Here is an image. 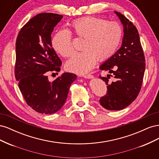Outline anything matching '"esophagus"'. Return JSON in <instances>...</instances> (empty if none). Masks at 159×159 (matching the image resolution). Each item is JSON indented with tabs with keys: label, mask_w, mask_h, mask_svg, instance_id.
Listing matches in <instances>:
<instances>
[{
	"label": "esophagus",
	"mask_w": 159,
	"mask_h": 159,
	"mask_svg": "<svg viewBox=\"0 0 159 159\" xmlns=\"http://www.w3.org/2000/svg\"><path fill=\"white\" fill-rule=\"evenodd\" d=\"M83 77H84V78H86V79H91V78H93V75H91V74H88V75H83Z\"/></svg>",
	"instance_id": "obj_1"
}]
</instances>
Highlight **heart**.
Segmentation results:
<instances>
[{
	"instance_id": "1",
	"label": "heart",
	"mask_w": 159,
	"mask_h": 159,
	"mask_svg": "<svg viewBox=\"0 0 159 159\" xmlns=\"http://www.w3.org/2000/svg\"><path fill=\"white\" fill-rule=\"evenodd\" d=\"M70 26L75 35L84 39L81 45L83 51L75 54L66 64V68L74 73H87L93 69L97 59L103 61L110 58L122 39L121 26L116 22L87 16L73 21ZM52 44L63 57H70L74 53L71 34L67 30L57 32Z\"/></svg>"
}]
</instances>
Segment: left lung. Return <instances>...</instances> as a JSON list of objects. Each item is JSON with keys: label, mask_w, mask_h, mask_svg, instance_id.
Returning a JSON list of instances; mask_svg holds the SVG:
<instances>
[{"label": "left lung", "mask_w": 159, "mask_h": 159, "mask_svg": "<svg viewBox=\"0 0 159 159\" xmlns=\"http://www.w3.org/2000/svg\"><path fill=\"white\" fill-rule=\"evenodd\" d=\"M124 27L122 45L114 55L99 67L108 71L107 77L99 75L107 85V91L99 99L108 110H121L135 100L140 92L145 70V58L137 28L120 12L115 11ZM110 76H113V81Z\"/></svg>", "instance_id": "left-lung-1"}]
</instances>
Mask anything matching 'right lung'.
<instances>
[{"label": "right lung", "instance_id": "right-lung-1", "mask_svg": "<svg viewBox=\"0 0 159 159\" xmlns=\"http://www.w3.org/2000/svg\"><path fill=\"white\" fill-rule=\"evenodd\" d=\"M62 18L54 13L37 14L21 28L16 42L14 73L19 89L26 103L40 113L58 111L77 78L64 73L50 82L47 76L60 71L61 61L52 46L51 34Z\"/></svg>", "mask_w": 159, "mask_h": 159}]
</instances>
